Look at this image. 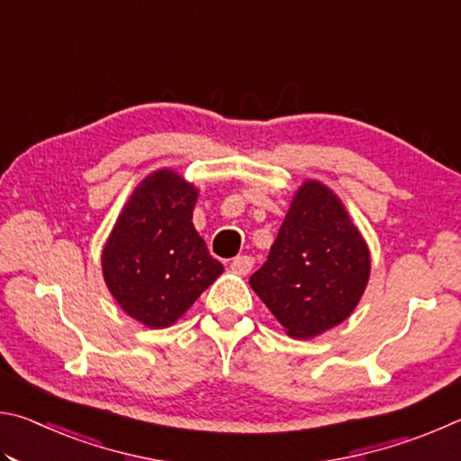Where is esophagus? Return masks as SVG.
I'll return each mask as SVG.
<instances>
[{
  "instance_id": "34e87169",
  "label": "esophagus",
  "mask_w": 461,
  "mask_h": 461,
  "mask_svg": "<svg viewBox=\"0 0 461 461\" xmlns=\"http://www.w3.org/2000/svg\"><path fill=\"white\" fill-rule=\"evenodd\" d=\"M254 267V258L252 256H236V258L231 260V270L236 272V275H248L249 270Z\"/></svg>"
}]
</instances>
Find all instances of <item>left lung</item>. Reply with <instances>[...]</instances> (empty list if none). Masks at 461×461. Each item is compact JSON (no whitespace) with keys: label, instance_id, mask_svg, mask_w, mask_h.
Listing matches in <instances>:
<instances>
[{"label":"left lung","instance_id":"obj_1","mask_svg":"<svg viewBox=\"0 0 461 461\" xmlns=\"http://www.w3.org/2000/svg\"><path fill=\"white\" fill-rule=\"evenodd\" d=\"M368 276V246L341 201L321 183L307 181L249 285L286 333L303 339L348 319Z\"/></svg>","mask_w":461,"mask_h":461}]
</instances>
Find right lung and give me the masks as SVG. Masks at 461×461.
<instances>
[{
	"instance_id": "add662e5",
	"label": "right lung",
	"mask_w": 461,
	"mask_h": 461,
	"mask_svg": "<svg viewBox=\"0 0 461 461\" xmlns=\"http://www.w3.org/2000/svg\"><path fill=\"white\" fill-rule=\"evenodd\" d=\"M197 189L156 170L131 193L101 256L109 291L130 317L168 327L221 275L193 225Z\"/></svg>"
}]
</instances>
